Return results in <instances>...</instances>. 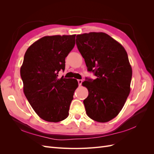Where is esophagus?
<instances>
[{
    "label": "esophagus",
    "instance_id": "1",
    "mask_svg": "<svg viewBox=\"0 0 154 154\" xmlns=\"http://www.w3.org/2000/svg\"><path fill=\"white\" fill-rule=\"evenodd\" d=\"M82 82H83V80H78V84H79V85H82Z\"/></svg>",
    "mask_w": 154,
    "mask_h": 154
}]
</instances>
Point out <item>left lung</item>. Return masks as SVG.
I'll list each match as a JSON object with an SVG mask.
<instances>
[{"instance_id": "left-lung-1", "label": "left lung", "mask_w": 154, "mask_h": 154, "mask_svg": "<svg viewBox=\"0 0 154 154\" xmlns=\"http://www.w3.org/2000/svg\"><path fill=\"white\" fill-rule=\"evenodd\" d=\"M76 42L87 70L97 77L82 83L88 91L83 100L86 113L96 122H108L120 112L130 92L132 70L127 53L102 32L78 35Z\"/></svg>"}]
</instances>
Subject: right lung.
I'll return each mask as SVG.
<instances>
[{
  "label": "right lung",
  "instance_id": "right-lung-1",
  "mask_svg": "<svg viewBox=\"0 0 154 154\" xmlns=\"http://www.w3.org/2000/svg\"><path fill=\"white\" fill-rule=\"evenodd\" d=\"M76 35L45 36L27 49L20 67L23 91L40 118L57 123L66 119L76 79L58 78L65 69V59L75 45Z\"/></svg>",
  "mask_w": 154,
  "mask_h": 154
}]
</instances>
